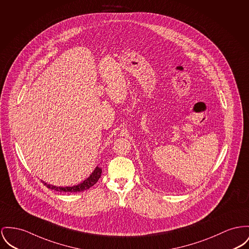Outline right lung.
Masks as SVG:
<instances>
[{"label":"right lung","instance_id":"obj_1","mask_svg":"<svg viewBox=\"0 0 249 249\" xmlns=\"http://www.w3.org/2000/svg\"><path fill=\"white\" fill-rule=\"evenodd\" d=\"M101 174H102V169L100 167H96L95 170L91 173V175L86 179L84 180L83 182L80 183V184H77V185H74V186H71V187H56V186H53V185H50V184H47L44 181L42 182L44 183V185L49 188L51 190H53V191H56V192H60V193H79V192H83L85 190H88L89 189L90 187H92L95 183L98 181V179L101 177Z\"/></svg>","mask_w":249,"mask_h":249}]
</instances>
